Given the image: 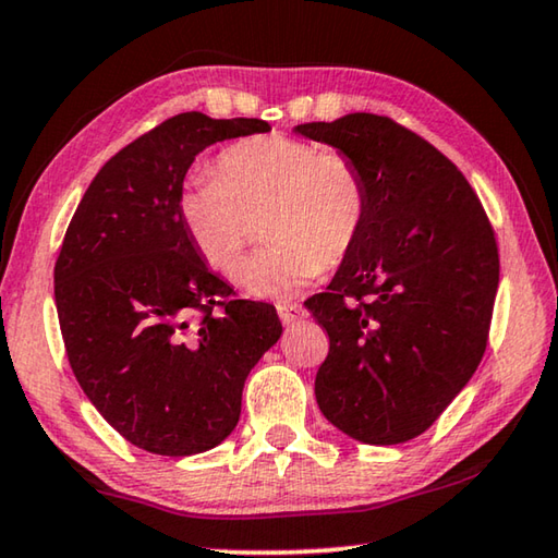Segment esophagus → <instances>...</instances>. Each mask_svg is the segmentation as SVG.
Instances as JSON below:
<instances>
[{
    "label": "esophagus",
    "instance_id": "1",
    "mask_svg": "<svg viewBox=\"0 0 558 558\" xmlns=\"http://www.w3.org/2000/svg\"><path fill=\"white\" fill-rule=\"evenodd\" d=\"M278 315H280L282 325H292V323H298V319L305 317L307 313L300 305H292V302H282V305H278Z\"/></svg>",
    "mask_w": 558,
    "mask_h": 558
}]
</instances>
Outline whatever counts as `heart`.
Here are the masks:
<instances>
[{"instance_id":"b5f03b06","label":"heart","mask_w":558,"mask_h":558,"mask_svg":"<svg viewBox=\"0 0 558 558\" xmlns=\"http://www.w3.org/2000/svg\"><path fill=\"white\" fill-rule=\"evenodd\" d=\"M194 169L177 194V214L206 266L239 280L251 241V216L270 241L245 268L258 298H286L323 268H335L362 239L369 182L356 159L288 135L239 140Z\"/></svg>"}]
</instances>
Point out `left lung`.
Segmentation results:
<instances>
[{
  "label": "left lung",
  "instance_id": "1",
  "mask_svg": "<svg viewBox=\"0 0 558 558\" xmlns=\"http://www.w3.org/2000/svg\"><path fill=\"white\" fill-rule=\"evenodd\" d=\"M295 132L356 159L369 182L362 239L305 302L329 335L317 405L349 438L405 442L438 421L487 349L493 223L460 169L391 118L352 112Z\"/></svg>",
  "mask_w": 558,
  "mask_h": 558
}]
</instances>
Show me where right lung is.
Segmentation results:
<instances>
[{
	"label": "right lung",
	"instance_id": "add662e5",
	"mask_svg": "<svg viewBox=\"0 0 558 558\" xmlns=\"http://www.w3.org/2000/svg\"><path fill=\"white\" fill-rule=\"evenodd\" d=\"M268 130L179 112L102 165L65 231L53 295L69 364L102 418L155 456L231 436L245 376L280 339L276 307L235 300L177 214L202 149Z\"/></svg>",
	"mask_w": 558,
	"mask_h": 558
}]
</instances>
